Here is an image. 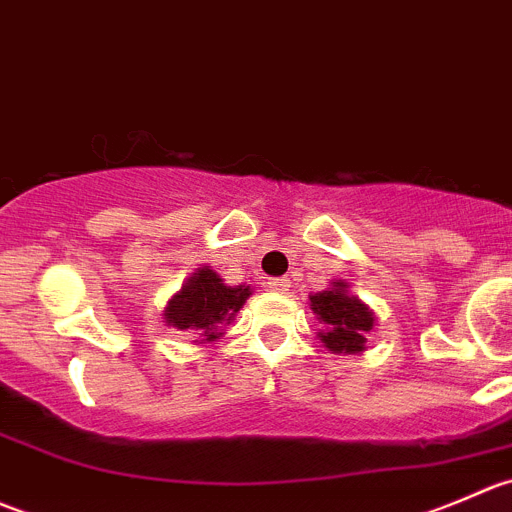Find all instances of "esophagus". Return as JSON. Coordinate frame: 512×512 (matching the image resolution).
Returning a JSON list of instances; mask_svg holds the SVG:
<instances>
[{"mask_svg":"<svg viewBox=\"0 0 512 512\" xmlns=\"http://www.w3.org/2000/svg\"><path fill=\"white\" fill-rule=\"evenodd\" d=\"M266 286H268V291H278V293L288 291V281H286V278H268Z\"/></svg>","mask_w":512,"mask_h":512,"instance_id":"1","label":"esophagus"}]
</instances>
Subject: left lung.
<instances>
[{
    "label": "left lung",
    "mask_w": 512,
    "mask_h": 512,
    "mask_svg": "<svg viewBox=\"0 0 512 512\" xmlns=\"http://www.w3.org/2000/svg\"><path fill=\"white\" fill-rule=\"evenodd\" d=\"M311 311L318 321L326 323V331L318 333L326 348L333 353L363 351L366 333L373 328V313L356 296H348L346 283H333L331 291L311 296Z\"/></svg>",
    "instance_id": "8db88e82"
}]
</instances>
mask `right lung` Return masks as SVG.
<instances>
[{"label": "right lung", "instance_id": "obj_1", "mask_svg": "<svg viewBox=\"0 0 512 512\" xmlns=\"http://www.w3.org/2000/svg\"><path fill=\"white\" fill-rule=\"evenodd\" d=\"M251 296L249 286H226L209 266L199 268L166 308V323L204 341H214Z\"/></svg>", "mask_w": 512, "mask_h": 512}]
</instances>
